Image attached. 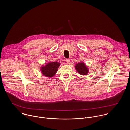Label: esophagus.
Here are the masks:
<instances>
[{
	"instance_id": "esophagus-1",
	"label": "esophagus",
	"mask_w": 130,
	"mask_h": 130,
	"mask_svg": "<svg viewBox=\"0 0 130 130\" xmlns=\"http://www.w3.org/2000/svg\"><path fill=\"white\" fill-rule=\"evenodd\" d=\"M66 61L67 62V63L68 64H69V63H70V60L69 58H67V59H66Z\"/></svg>"
}]
</instances>
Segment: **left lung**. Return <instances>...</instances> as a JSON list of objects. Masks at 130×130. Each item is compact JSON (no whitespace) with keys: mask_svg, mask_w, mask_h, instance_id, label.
I'll list each match as a JSON object with an SVG mask.
<instances>
[{"mask_svg":"<svg viewBox=\"0 0 130 130\" xmlns=\"http://www.w3.org/2000/svg\"><path fill=\"white\" fill-rule=\"evenodd\" d=\"M75 68L77 72L81 75H86L89 72L88 68L83 62H80L76 64Z\"/></svg>","mask_w":130,"mask_h":130,"instance_id":"1","label":"left lung"}]
</instances>
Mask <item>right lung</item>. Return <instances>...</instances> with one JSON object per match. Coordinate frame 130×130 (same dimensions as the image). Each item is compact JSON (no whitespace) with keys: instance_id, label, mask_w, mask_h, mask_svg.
I'll return each mask as SVG.
<instances>
[{"instance_id":"obj_1","label":"right lung","mask_w":130,"mask_h":130,"mask_svg":"<svg viewBox=\"0 0 130 130\" xmlns=\"http://www.w3.org/2000/svg\"><path fill=\"white\" fill-rule=\"evenodd\" d=\"M60 64V63L57 61L50 62L45 66L41 67V72L43 75L46 77H53L57 72Z\"/></svg>"}]
</instances>
